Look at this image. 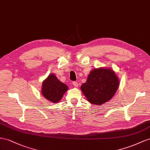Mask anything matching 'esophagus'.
Instances as JSON below:
<instances>
[{
    "label": "esophagus",
    "mask_w": 150,
    "mask_h": 150,
    "mask_svg": "<svg viewBox=\"0 0 150 150\" xmlns=\"http://www.w3.org/2000/svg\"><path fill=\"white\" fill-rule=\"evenodd\" d=\"M72 83H73V85L74 86V87H78V86H79V84H78V83L74 81V82H72Z\"/></svg>",
    "instance_id": "34e87169"
}]
</instances>
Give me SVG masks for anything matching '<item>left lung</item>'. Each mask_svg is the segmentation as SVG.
I'll use <instances>...</instances> for the list:
<instances>
[{"instance_id":"1","label":"left lung","mask_w":150,"mask_h":150,"mask_svg":"<svg viewBox=\"0 0 150 150\" xmlns=\"http://www.w3.org/2000/svg\"><path fill=\"white\" fill-rule=\"evenodd\" d=\"M119 86V80L110 68H96L88 75L87 81L80 87L91 104L101 105L113 98Z\"/></svg>"}]
</instances>
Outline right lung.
<instances>
[{"label": "right lung", "mask_w": 150, "mask_h": 150, "mask_svg": "<svg viewBox=\"0 0 150 150\" xmlns=\"http://www.w3.org/2000/svg\"><path fill=\"white\" fill-rule=\"evenodd\" d=\"M67 90L66 84L61 82L54 74H51L42 82L41 92L47 100L56 103L61 100Z\"/></svg>", "instance_id": "add662e5"}]
</instances>
